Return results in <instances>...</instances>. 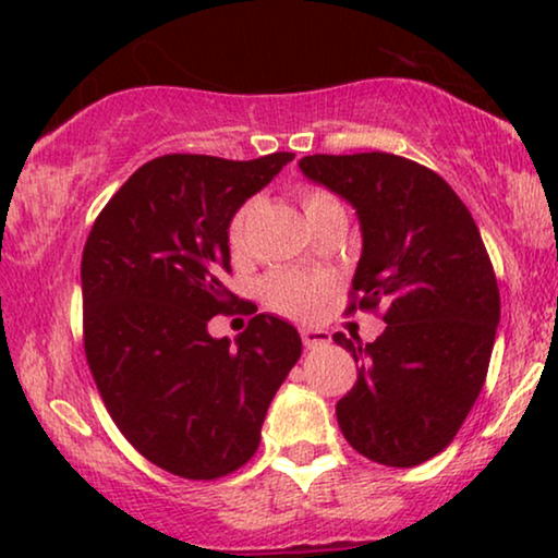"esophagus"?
Masks as SVG:
<instances>
[{
  "mask_svg": "<svg viewBox=\"0 0 558 558\" xmlns=\"http://www.w3.org/2000/svg\"><path fill=\"white\" fill-rule=\"evenodd\" d=\"M302 342H304V348H310V350L325 348V345H330V332L319 330V327H304Z\"/></svg>",
  "mask_w": 558,
  "mask_h": 558,
  "instance_id": "esophagus-1",
  "label": "esophagus"
}]
</instances>
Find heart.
<instances>
[{
  "label": "heart",
  "mask_w": 558,
  "mask_h": 558,
  "mask_svg": "<svg viewBox=\"0 0 558 558\" xmlns=\"http://www.w3.org/2000/svg\"><path fill=\"white\" fill-rule=\"evenodd\" d=\"M335 205L338 203H335L330 195L319 193V190H310V193H304L302 197V208L307 216L323 208H335ZM243 228H246V208L235 213L231 226H228V243H231L233 248H239L243 243ZM262 294H264V302L269 304L274 312H279V315L307 317L312 312H317L319 302H323L325 287L323 281L317 279L300 277V274H292V271H277L264 279Z\"/></svg>",
  "instance_id": "heart-1"
}]
</instances>
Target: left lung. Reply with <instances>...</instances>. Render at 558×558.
Masks as SVG:
<instances>
[{"label":"left lung","instance_id":"1","mask_svg":"<svg viewBox=\"0 0 558 558\" xmlns=\"http://www.w3.org/2000/svg\"><path fill=\"white\" fill-rule=\"evenodd\" d=\"M300 170L348 201L363 251L355 307L386 304V330L350 350L357 380L335 407L342 437L388 468L439 454L483 391L500 323V292L470 210L429 167L386 151L312 155Z\"/></svg>","mask_w":558,"mask_h":558}]
</instances>
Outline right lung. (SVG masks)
<instances>
[{"label":"right lung","mask_w":558,"mask_h":558,"mask_svg":"<svg viewBox=\"0 0 558 558\" xmlns=\"http://www.w3.org/2000/svg\"><path fill=\"white\" fill-rule=\"evenodd\" d=\"M292 159L157 157L117 190L88 233V368L121 434L172 475L216 480L246 464L274 393L302 355L300 332L266 312L235 342L208 332L239 302L223 287L228 226Z\"/></svg>","instance_id":"1"}]
</instances>
